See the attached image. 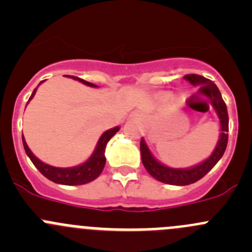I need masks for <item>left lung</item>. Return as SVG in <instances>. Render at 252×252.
<instances>
[{
    "label": "left lung",
    "instance_id": "obj_1",
    "mask_svg": "<svg viewBox=\"0 0 252 252\" xmlns=\"http://www.w3.org/2000/svg\"><path fill=\"white\" fill-rule=\"evenodd\" d=\"M184 78L187 79V80H189L192 85H199L200 91L204 93L208 97V100L212 102V105L215 106L218 114V118H220V131H222V133H220V141H218V145L216 146L213 154L211 155L206 161L202 162V163L188 169L169 168V167H166L163 166V164L159 163V162H157L156 159L152 157V155L150 154L145 141L141 139V161L144 167L146 168V171L149 172L155 179L171 185H189L197 182V180H200L201 178H204L205 175L216 166V163L222 158L228 144L229 118H228L227 106H225V102L223 101L222 95H220L217 85H216L213 81H211L210 79L199 74H187Z\"/></svg>",
    "mask_w": 252,
    "mask_h": 252
}]
</instances>
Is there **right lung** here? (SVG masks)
I'll return each mask as SVG.
<instances>
[{
  "mask_svg": "<svg viewBox=\"0 0 252 252\" xmlns=\"http://www.w3.org/2000/svg\"><path fill=\"white\" fill-rule=\"evenodd\" d=\"M68 77H70V75H68ZM72 78L75 79V80L81 81V83L85 84V85L96 86L94 85V84L89 83V81L86 80H83V79L78 77H72ZM35 93H36V89H34L30 98L35 95ZM118 130H119V126H116V128L105 131V133L102 134V136L100 138V140H98L97 146H96L93 156H91L85 163L80 164V166L78 167H73V168H57V167L48 166V164L44 163V162H41L39 158H36V157L32 155V152L30 151L29 147H28L27 142H25L24 136L23 135H22V139H23V146H24V150L25 152H27L28 156H29V158L32 159L34 166L39 169L40 173L45 175L47 179L52 180L53 183H57V184L81 185V184H86V183L89 182H93L94 179H96V178L101 174V172H102L103 167H105L106 164V157H105L106 145H107V142L111 140L112 136H113Z\"/></svg>",
  "mask_w": 252,
  "mask_h": 252,
  "instance_id": "right-lung-1",
  "label": "right lung"
}]
</instances>
